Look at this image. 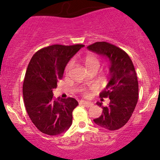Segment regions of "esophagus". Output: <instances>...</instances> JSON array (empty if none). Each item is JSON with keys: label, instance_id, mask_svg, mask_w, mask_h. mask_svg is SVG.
<instances>
[{"label": "esophagus", "instance_id": "1", "mask_svg": "<svg viewBox=\"0 0 160 160\" xmlns=\"http://www.w3.org/2000/svg\"><path fill=\"white\" fill-rule=\"evenodd\" d=\"M80 104H81V105H84L85 107H88V108H89V107H91V105H93L91 102H86V101H83V100H81L80 101Z\"/></svg>", "mask_w": 160, "mask_h": 160}]
</instances>
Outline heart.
Segmentation results:
<instances>
[{"label":"heart","instance_id":"b5f03b06","mask_svg":"<svg viewBox=\"0 0 160 160\" xmlns=\"http://www.w3.org/2000/svg\"><path fill=\"white\" fill-rule=\"evenodd\" d=\"M84 63L85 66H87L88 69H90V68H93V67H99L100 66V62H99V59L98 58V57L96 56L94 54H88V55H86V57L84 58ZM72 61H70L69 62H68V64L66 65V72L68 73V72L70 71V69H72ZM81 92L83 93V94L84 96H88V90L86 88H82Z\"/></svg>","mask_w":160,"mask_h":160}]
</instances>
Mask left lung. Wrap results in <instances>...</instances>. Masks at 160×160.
<instances>
[{
    "label": "left lung",
    "mask_w": 160,
    "mask_h": 160,
    "mask_svg": "<svg viewBox=\"0 0 160 160\" xmlns=\"http://www.w3.org/2000/svg\"><path fill=\"white\" fill-rule=\"evenodd\" d=\"M88 49L108 58L110 80L100 94L101 100L109 98L108 106L102 107V114L94 122L108 131L124 126L132 116L138 100V82L134 64L129 55L121 48L108 42H95Z\"/></svg>",
    "instance_id": "8db88e82"
}]
</instances>
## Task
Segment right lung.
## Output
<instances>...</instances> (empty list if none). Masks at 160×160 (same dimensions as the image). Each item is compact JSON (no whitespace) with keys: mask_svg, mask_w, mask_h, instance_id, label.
Segmentation results:
<instances>
[{"mask_svg":"<svg viewBox=\"0 0 160 160\" xmlns=\"http://www.w3.org/2000/svg\"><path fill=\"white\" fill-rule=\"evenodd\" d=\"M83 44H54L39 50L31 58L22 86L26 112L36 128L48 135L67 131L72 122V111L78 105L75 98H55L53 90L62 79L70 58Z\"/></svg>","mask_w":160,"mask_h":160,"instance_id":"obj_1","label":"right lung"}]
</instances>
